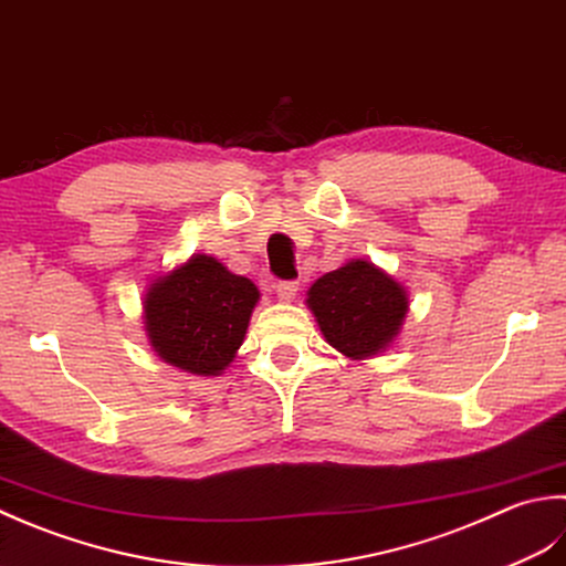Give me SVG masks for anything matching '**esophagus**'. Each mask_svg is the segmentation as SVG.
Returning a JSON list of instances; mask_svg holds the SVG:
<instances>
[{
	"label": "esophagus",
	"mask_w": 566,
	"mask_h": 566,
	"mask_svg": "<svg viewBox=\"0 0 566 566\" xmlns=\"http://www.w3.org/2000/svg\"><path fill=\"white\" fill-rule=\"evenodd\" d=\"M275 293H279V297L285 300V303H291L297 293V283L295 281H279L275 283Z\"/></svg>",
	"instance_id": "1"
}]
</instances>
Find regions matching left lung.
<instances>
[{"instance_id":"left-lung-1","label":"left lung","mask_w":566,"mask_h":566,"mask_svg":"<svg viewBox=\"0 0 566 566\" xmlns=\"http://www.w3.org/2000/svg\"><path fill=\"white\" fill-rule=\"evenodd\" d=\"M307 305L334 349L352 359L384 352L408 313L402 285L368 261H349L307 291Z\"/></svg>"}]
</instances>
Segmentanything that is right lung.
<instances>
[{
	"label": "right lung",
	"mask_w": 566,
	"mask_h": 566,
	"mask_svg": "<svg viewBox=\"0 0 566 566\" xmlns=\"http://www.w3.org/2000/svg\"><path fill=\"white\" fill-rule=\"evenodd\" d=\"M259 291L212 256H192L148 287L146 332L160 359L188 374L217 376L244 342Z\"/></svg>",
	"instance_id": "1"
}]
</instances>
